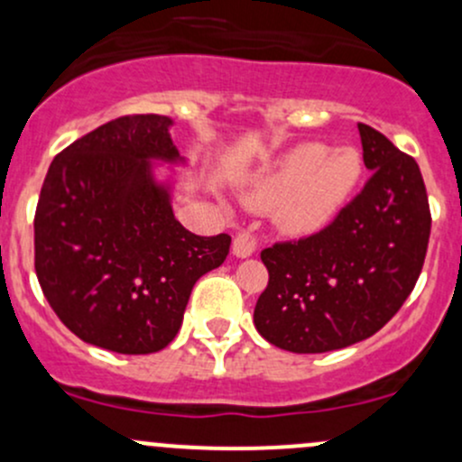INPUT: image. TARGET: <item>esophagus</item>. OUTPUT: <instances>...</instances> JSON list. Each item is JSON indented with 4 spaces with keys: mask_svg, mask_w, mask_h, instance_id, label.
Returning a JSON list of instances; mask_svg holds the SVG:
<instances>
[{
    "mask_svg": "<svg viewBox=\"0 0 462 462\" xmlns=\"http://www.w3.org/2000/svg\"><path fill=\"white\" fill-rule=\"evenodd\" d=\"M257 249V237L251 231H240L233 237V255L236 257H251Z\"/></svg>",
    "mask_w": 462,
    "mask_h": 462,
    "instance_id": "esophagus-1",
    "label": "esophagus"
}]
</instances>
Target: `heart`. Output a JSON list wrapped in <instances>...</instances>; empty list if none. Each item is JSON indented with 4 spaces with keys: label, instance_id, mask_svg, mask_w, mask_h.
<instances>
[{
    "label": "heart",
    "instance_id": "heart-1",
    "mask_svg": "<svg viewBox=\"0 0 462 462\" xmlns=\"http://www.w3.org/2000/svg\"><path fill=\"white\" fill-rule=\"evenodd\" d=\"M364 176V161L352 147L332 150L324 143H300L271 162L255 180L249 202L271 207L286 229H324L350 202Z\"/></svg>",
    "mask_w": 462,
    "mask_h": 462
}]
</instances>
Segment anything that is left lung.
Here are the masks:
<instances>
[{
    "mask_svg": "<svg viewBox=\"0 0 462 462\" xmlns=\"http://www.w3.org/2000/svg\"><path fill=\"white\" fill-rule=\"evenodd\" d=\"M365 187L319 233L262 251L269 286L253 324L297 355L339 350L383 328L408 300L428 253L431 216L419 165L359 123Z\"/></svg>",
    "mask_w": 462,
    "mask_h": 462,
    "instance_id": "obj_1",
    "label": "left lung"
}]
</instances>
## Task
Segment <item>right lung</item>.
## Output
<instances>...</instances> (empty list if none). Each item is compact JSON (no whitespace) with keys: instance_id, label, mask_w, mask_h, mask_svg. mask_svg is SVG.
I'll return each instance as SVG.
<instances>
[{"instance_id":"obj_1","label":"right lung","mask_w":462,"mask_h":462,"mask_svg":"<svg viewBox=\"0 0 462 462\" xmlns=\"http://www.w3.org/2000/svg\"><path fill=\"white\" fill-rule=\"evenodd\" d=\"M158 114L114 118L57 153L34 213V271L48 304L86 344L150 355L171 344L191 289L229 255L173 217L152 161H182Z\"/></svg>"}]
</instances>
